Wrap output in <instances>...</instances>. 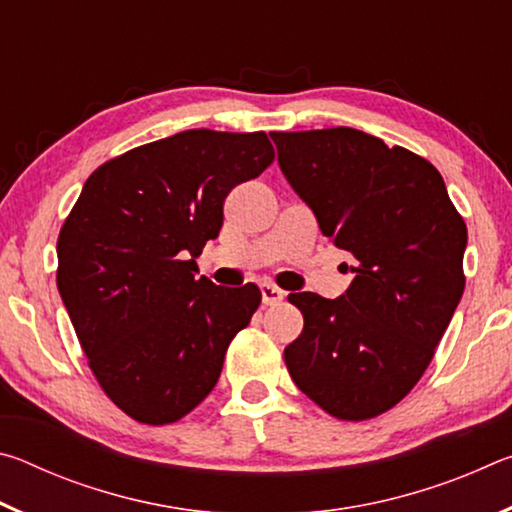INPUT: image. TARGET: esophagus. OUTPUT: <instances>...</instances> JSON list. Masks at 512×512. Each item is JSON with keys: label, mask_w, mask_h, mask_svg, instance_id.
I'll list each match as a JSON object with an SVG mask.
<instances>
[{"label": "esophagus", "mask_w": 512, "mask_h": 512, "mask_svg": "<svg viewBox=\"0 0 512 512\" xmlns=\"http://www.w3.org/2000/svg\"><path fill=\"white\" fill-rule=\"evenodd\" d=\"M259 289H262V302H264V305H280V302L284 300V296H287V293H284L282 289H277L275 284H268V282H264Z\"/></svg>", "instance_id": "34e87169"}]
</instances>
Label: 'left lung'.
<instances>
[{
  "instance_id": "obj_1",
  "label": "left lung",
  "mask_w": 512,
  "mask_h": 512,
  "mask_svg": "<svg viewBox=\"0 0 512 512\" xmlns=\"http://www.w3.org/2000/svg\"><path fill=\"white\" fill-rule=\"evenodd\" d=\"M271 140L320 232L354 262L336 300L289 296L305 318L284 348L289 375L334 418H375L418 384L454 316L465 221L438 169L402 146L348 126Z\"/></svg>"
}]
</instances>
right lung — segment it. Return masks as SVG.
<instances>
[{
	"instance_id": "right-lung-1",
	"label": "right lung",
	"mask_w": 512,
	"mask_h": 512,
	"mask_svg": "<svg viewBox=\"0 0 512 512\" xmlns=\"http://www.w3.org/2000/svg\"><path fill=\"white\" fill-rule=\"evenodd\" d=\"M266 133L194 128L92 173L58 235V291L112 402L144 424L176 422L219 381L225 350L262 302L255 284L198 277L232 187L273 162Z\"/></svg>"
}]
</instances>
